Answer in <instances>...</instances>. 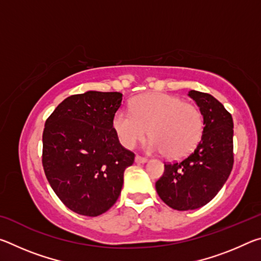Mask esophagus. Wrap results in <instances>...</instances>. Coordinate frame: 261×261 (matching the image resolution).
Listing matches in <instances>:
<instances>
[{"label":"esophagus","instance_id":"esophagus-1","mask_svg":"<svg viewBox=\"0 0 261 261\" xmlns=\"http://www.w3.org/2000/svg\"><path fill=\"white\" fill-rule=\"evenodd\" d=\"M136 162L137 163H145L147 161V159L146 158H144V156H140V155H136Z\"/></svg>","mask_w":261,"mask_h":261}]
</instances>
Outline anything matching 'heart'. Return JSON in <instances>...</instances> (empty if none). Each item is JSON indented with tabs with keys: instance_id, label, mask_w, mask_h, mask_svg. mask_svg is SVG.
<instances>
[{
	"instance_id": "heart-1",
	"label": "heart",
	"mask_w": 261,
	"mask_h": 261,
	"mask_svg": "<svg viewBox=\"0 0 261 261\" xmlns=\"http://www.w3.org/2000/svg\"><path fill=\"white\" fill-rule=\"evenodd\" d=\"M131 109H120L114 116V129L124 147L134 148L149 131L148 148L176 160L188 156L199 144L204 117L196 105L176 95L147 93L137 96Z\"/></svg>"
}]
</instances>
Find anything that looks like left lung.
Listing matches in <instances>:
<instances>
[{
  "mask_svg": "<svg viewBox=\"0 0 261 261\" xmlns=\"http://www.w3.org/2000/svg\"><path fill=\"white\" fill-rule=\"evenodd\" d=\"M204 116L201 139L183 160L165 163L155 189L162 201L177 211L206 205L226 183L233 166L231 114L208 93L190 91Z\"/></svg>",
  "mask_w": 261,
  "mask_h": 261,
  "instance_id": "1",
  "label": "left lung"
}]
</instances>
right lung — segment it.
I'll use <instances>...</instances> for the list:
<instances>
[{"mask_svg":"<svg viewBox=\"0 0 261 261\" xmlns=\"http://www.w3.org/2000/svg\"><path fill=\"white\" fill-rule=\"evenodd\" d=\"M122 99L120 92L74 94L46 120L43 170L56 196L74 213L98 216L120 197L125 168L135 161L114 129Z\"/></svg>","mask_w":261,"mask_h":261,"instance_id":"add662e5","label":"right lung"}]
</instances>
